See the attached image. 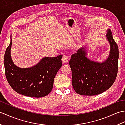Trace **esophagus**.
<instances>
[{"label": "esophagus", "mask_w": 125, "mask_h": 125, "mask_svg": "<svg viewBox=\"0 0 125 125\" xmlns=\"http://www.w3.org/2000/svg\"><path fill=\"white\" fill-rule=\"evenodd\" d=\"M68 57L67 55H63L62 58V61L63 63H67L68 61Z\"/></svg>", "instance_id": "esophagus-1"}]
</instances>
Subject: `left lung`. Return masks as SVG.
Listing matches in <instances>:
<instances>
[{
	"label": "left lung",
	"instance_id": "8db88e82",
	"mask_svg": "<svg viewBox=\"0 0 125 125\" xmlns=\"http://www.w3.org/2000/svg\"><path fill=\"white\" fill-rule=\"evenodd\" d=\"M106 36L111 50L109 57L104 62L97 63L88 59L84 48H81L71 55L69 65L72 73V84L79 94H100L109 89L115 80L118 70V46L110 30H108Z\"/></svg>",
	"mask_w": 125,
	"mask_h": 125
}]
</instances>
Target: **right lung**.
<instances>
[{
	"label": "right lung",
	"mask_w": 125,
	"mask_h": 125,
	"mask_svg": "<svg viewBox=\"0 0 125 125\" xmlns=\"http://www.w3.org/2000/svg\"><path fill=\"white\" fill-rule=\"evenodd\" d=\"M10 40L5 53L4 63L7 82L18 94L35 98L43 97L52 91L54 79L62 63L60 55L55 57H44L38 64L29 68L15 66L10 58Z\"/></svg>",
	"instance_id": "obj_1"
}]
</instances>
